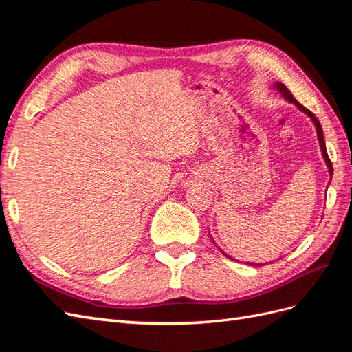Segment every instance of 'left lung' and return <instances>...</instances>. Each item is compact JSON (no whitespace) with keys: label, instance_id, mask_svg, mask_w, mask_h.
<instances>
[{"label":"left lung","instance_id":"left-lung-1","mask_svg":"<svg viewBox=\"0 0 352 352\" xmlns=\"http://www.w3.org/2000/svg\"><path fill=\"white\" fill-rule=\"evenodd\" d=\"M272 88H274V89H278L280 94H282V97L286 100V101H289V102H292L294 105H296L298 109H300L302 113H305L308 117H310L311 119V122L314 123V126H316V132H317V138H318V144H320V150H322V153H323V158H324V163H326V166H327V170H329V176L332 177V175H333V167H332V162H330L329 160V155H327V151H326V142H324V136H323V131H322V124H320V122L317 120V117L308 110V109H305L304 105H301L300 102H298L295 98H294V95L289 92V89H287L285 85L282 83V82H276V83H273L272 85ZM223 252V251H221ZM225 254V252H223ZM226 257H229L228 254H225ZM230 258V257H229ZM250 264V263H248ZM251 265H261V264H254V263H251Z\"/></svg>","mask_w":352,"mask_h":352}]
</instances>
